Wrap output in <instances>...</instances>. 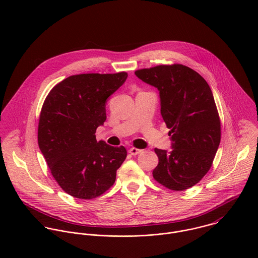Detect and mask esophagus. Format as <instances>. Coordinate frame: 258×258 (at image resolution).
I'll list each match as a JSON object with an SVG mask.
<instances>
[{"mask_svg": "<svg viewBox=\"0 0 258 258\" xmlns=\"http://www.w3.org/2000/svg\"><path fill=\"white\" fill-rule=\"evenodd\" d=\"M130 154L131 155H133V156H136V155H138V154H140L141 152H142V150H140V149H137V148H134V147H133V148H131L130 149Z\"/></svg>", "mask_w": 258, "mask_h": 258, "instance_id": "obj_1", "label": "esophagus"}]
</instances>
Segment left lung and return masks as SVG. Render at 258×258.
<instances>
[{
    "mask_svg": "<svg viewBox=\"0 0 258 258\" xmlns=\"http://www.w3.org/2000/svg\"><path fill=\"white\" fill-rule=\"evenodd\" d=\"M135 75L159 91L160 112L172 150L155 149L153 177L173 191L187 190L210 169L220 143V121L210 87L181 64L140 69Z\"/></svg>",
    "mask_w": 258,
    "mask_h": 258,
    "instance_id": "8db88e82",
    "label": "left lung"
}]
</instances>
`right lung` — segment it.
Masks as SVG:
<instances>
[{"instance_id": "add662e5", "label": "right lung", "mask_w": 258, "mask_h": 258, "mask_svg": "<svg viewBox=\"0 0 258 258\" xmlns=\"http://www.w3.org/2000/svg\"><path fill=\"white\" fill-rule=\"evenodd\" d=\"M127 73H85L56 85L47 96L39 121L38 142L52 175L72 197L93 199L111 187L126 158L123 146L96 140L106 120L107 99Z\"/></svg>"}]
</instances>
